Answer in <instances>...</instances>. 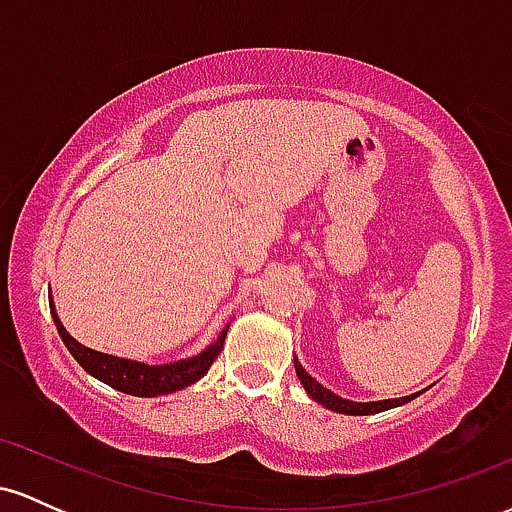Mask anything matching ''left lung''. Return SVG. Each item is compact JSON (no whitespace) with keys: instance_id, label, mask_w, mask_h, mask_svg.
<instances>
[{"instance_id":"1","label":"left lung","mask_w":512,"mask_h":512,"mask_svg":"<svg viewBox=\"0 0 512 512\" xmlns=\"http://www.w3.org/2000/svg\"><path fill=\"white\" fill-rule=\"evenodd\" d=\"M293 366H296V375L298 380H301V385L305 387V392H308L310 399H315L317 404H322V407L337 411V414H349V416H366V414H380V411H387V409H395V407H402V404L411 402L414 397H419L421 392H414V395H407V397H395V399H378V402H351V399L346 397H339L334 395L332 390H327V387H322L313 375L305 370L301 363H298V358H293Z\"/></svg>"}]
</instances>
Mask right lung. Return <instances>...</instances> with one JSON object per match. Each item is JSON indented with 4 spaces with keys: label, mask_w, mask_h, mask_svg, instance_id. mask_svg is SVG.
I'll list each match as a JSON object with an SVG mask.
<instances>
[{
    "label": "right lung",
    "mask_w": 512,
    "mask_h": 512,
    "mask_svg": "<svg viewBox=\"0 0 512 512\" xmlns=\"http://www.w3.org/2000/svg\"><path fill=\"white\" fill-rule=\"evenodd\" d=\"M50 313L64 346H67L69 354L79 361V366L84 368L88 375L101 380V383L134 397L170 395V392L185 390V387H190L192 383H197V380H202L204 375H207V370L211 368V363H214V358L221 354L228 327H231V325L223 327L219 337H216V342L209 344L204 351H199L197 356L182 358V361H173V363H161V366H151V363L134 361V358L103 354V351L88 349V346L76 342L72 334L64 330L60 315H57L55 310V303H52V293H50Z\"/></svg>",
    "instance_id": "obj_1"
}]
</instances>
